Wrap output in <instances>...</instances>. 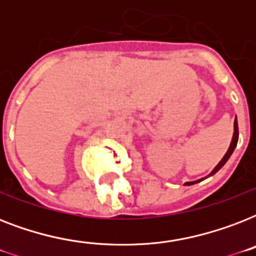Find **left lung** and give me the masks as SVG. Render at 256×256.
I'll return each mask as SVG.
<instances>
[{
    "instance_id": "8db88e82",
    "label": "left lung",
    "mask_w": 256,
    "mask_h": 256,
    "mask_svg": "<svg viewBox=\"0 0 256 256\" xmlns=\"http://www.w3.org/2000/svg\"><path fill=\"white\" fill-rule=\"evenodd\" d=\"M238 136H239L238 122H236V118H235V122H234V136H232V140H231L230 148H228V150H227V152H226V154H224V156H223V158H222V160H220V162H219V164H216V168H215L214 170L211 171V174H210V175L215 174L216 171L220 170V168H222L223 164H226L227 160H228V158H230L231 154H232V152H234V148H236V144H238ZM200 180H202V179H199V180H195V182H187L186 184H187V186H190V184H194V183L200 182Z\"/></svg>"
}]
</instances>
